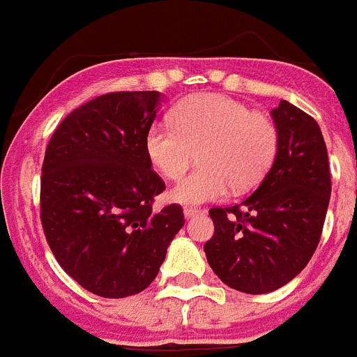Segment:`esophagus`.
<instances>
[{"mask_svg":"<svg viewBox=\"0 0 357 357\" xmlns=\"http://www.w3.org/2000/svg\"><path fill=\"white\" fill-rule=\"evenodd\" d=\"M204 210H200V208H184V217L185 219H191V217H195V215H202Z\"/></svg>","mask_w":357,"mask_h":357,"instance_id":"obj_1","label":"esophagus"}]
</instances>
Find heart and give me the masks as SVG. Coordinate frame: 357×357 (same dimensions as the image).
Returning a JSON list of instances; mask_svg holds the SVG:
<instances>
[{"mask_svg":"<svg viewBox=\"0 0 357 357\" xmlns=\"http://www.w3.org/2000/svg\"><path fill=\"white\" fill-rule=\"evenodd\" d=\"M173 125L155 123L147 131L146 153L162 176L176 181L199 151L200 166L169 191L178 204L219 200L231 188L250 190L263 181L278 153L275 123L225 94L182 100L173 111Z\"/></svg>","mask_w":357,"mask_h":357,"instance_id":"heart-1","label":"heart"}]
</instances>
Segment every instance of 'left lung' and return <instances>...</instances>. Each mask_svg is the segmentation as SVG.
I'll list each match as a JSON object with an SVG mask.
<instances>
[{
    "label": "left lung",
    "instance_id": "1",
    "mask_svg": "<svg viewBox=\"0 0 357 357\" xmlns=\"http://www.w3.org/2000/svg\"><path fill=\"white\" fill-rule=\"evenodd\" d=\"M278 153L248 199L211 208L213 237L206 257L219 279L244 294L284 287L308 264L331 200L328 153L319 126L287 100L272 109Z\"/></svg>",
    "mask_w": 357,
    "mask_h": 357
}]
</instances>
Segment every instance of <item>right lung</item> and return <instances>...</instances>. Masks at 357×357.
<instances>
[{"instance_id":"right-lung-1","label":"right lung","mask_w":357,"mask_h":357,"mask_svg":"<svg viewBox=\"0 0 357 357\" xmlns=\"http://www.w3.org/2000/svg\"><path fill=\"white\" fill-rule=\"evenodd\" d=\"M160 100L158 91L102 94L66 116L47 146V243L70 278L100 297L146 290L184 226L178 204L153 210L166 184L151 169L146 135Z\"/></svg>"}]
</instances>
